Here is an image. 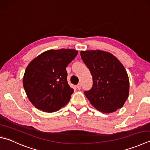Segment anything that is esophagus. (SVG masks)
I'll list each match as a JSON object with an SVG mask.
<instances>
[{
  "label": "esophagus",
  "instance_id": "esophagus-1",
  "mask_svg": "<svg viewBox=\"0 0 150 150\" xmlns=\"http://www.w3.org/2000/svg\"><path fill=\"white\" fill-rule=\"evenodd\" d=\"M81 87H82L81 83H79V84L77 85V88L78 90H80V89L81 88Z\"/></svg>",
  "mask_w": 150,
  "mask_h": 150
}]
</instances>
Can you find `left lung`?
Masks as SVG:
<instances>
[{
	"label": "left lung",
	"mask_w": 150,
	"mask_h": 150,
	"mask_svg": "<svg viewBox=\"0 0 150 150\" xmlns=\"http://www.w3.org/2000/svg\"><path fill=\"white\" fill-rule=\"evenodd\" d=\"M81 56L93 79L92 88L84 92L90 103L105 113L122 108L129 91V77L122 63L110 52L100 50L81 51Z\"/></svg>",
	"instance_id": "8db88e82"
}]
</instances>
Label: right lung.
Returning a JSON list of instances; mask_svg holds the SVG:
<instances>
[{
	"label": "right lung",
	"mask_w": 150,
	"mask_h": 150,
	"mask_svg": "<svg viewBox=\"0 0 150 150\" xmlns=\"http://www.w3.org/2000/svg\"><path fill=\"white\" fill-rule=\"evenodd\" d=\"M77 54L75 49L49 50L28 64L23 87L29 101L38 109L53 112L69 102L73 89L67 83L66 67Z\"/></svg>",
	"instance_id": "1"
}]
</instances>
